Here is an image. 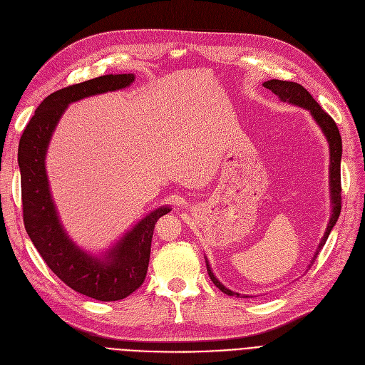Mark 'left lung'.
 <instances>
[{"instance_id": "8db88e82", "label": "left lung", "mask_w": 365, "mask_h": 365, "mask_svg": "<svg viewBox=\"0 0 365 365\" xmlns=\"http://www.w3.org/2000/svg\"><path fill=\"white\" fill-rule=\"evenodd\" d=\"M263 86L266 88H269L272 93H275L282 102H287V103H292V105L302 106L304 109H308L311 112L312 117H314V120L317 121V124L321 127L324 136H325V139H327L329 146H330V197H331L333 210H331L330 222L327 225V231H325V234H324V237H322V240H321V242H319V245L317 248L315 256L311 260V264H309V267H311L312 263L315 262L317 256L322 250L325 241H327L333 226L336 225V222H337V219L340 216V210H341V185H340L341 138H340V133H339V128H337L334 120L317 103V101L312 98L311 93L306 90L303 86H300L297 83H292V81H281V80L266 81V83H263ZM205 264H207V272H208L210 279L213 281V284L217 287L220 292H223L227 296L241 297L240 293L227 290L226 287L213 275L212 267H210L207 260H205ZM242 297H247V296H242Z\"/></svg>"}]
</instances>
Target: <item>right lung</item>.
Here are the masks:
<instances>
[{"mask_svg": "<svg viewBox=\"0 0 365 365\" xmlns=\"http://www.w3.org/2000/svg\"><path fill=\"white\" fill-rule=\"evenodd\" d=\"M133 81V73H109L51 93L36 108L17 150L24 222L32 244L50 269L68 287L101 302L121 300L143 284L153 227L171 208L164 205L153 210L109 248L105 257H93L72 242L57 216L46 173V153L51 134L69 103L125 88Z\"/></svg>", "mask_w": 365, "mask_h": 365, "instance_id": "right-lung-1", "label": "right lung"}]
</instances>
